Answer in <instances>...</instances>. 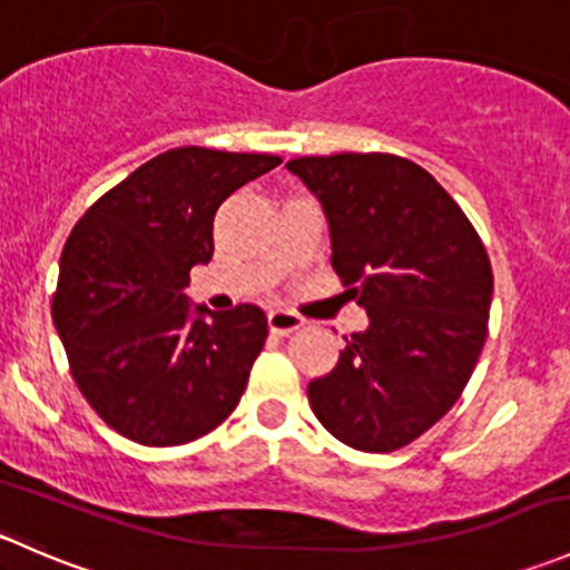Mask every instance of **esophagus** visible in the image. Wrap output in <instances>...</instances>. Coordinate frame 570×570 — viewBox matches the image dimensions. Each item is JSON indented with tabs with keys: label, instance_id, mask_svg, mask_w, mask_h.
I'll return each mask as SVG.
<instances>
[{
	"label": "esophagus",
	"instance_id": "1",
	"mask_svg": "<svg viewBox=\"0 0 570 570\" xmlns=\"http://www.w3.org/2000/svg\"><path fill=\"white\" fill-rule=\"evenodd\" d=\"M267 325L275 336H286V333L292 331H301V327L306 325V320L295 312H286V308H273V312L267 314Z\"/></svg>",
	"mask_w": 570,
	"mask_h": 570
}]
</instances>
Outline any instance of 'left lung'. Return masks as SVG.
Returning <instances> with one entry per match:
<instances>
[{
	"mask_svg": "<svg viewBox=\"0 0 570 570\" xmlns=\"http://www.w3.org/2000/svg\"><path fill=\"white\" fill-rule=\"evenodd\" d=\"M331 228V264L370 317L338 364L308 383L322 428L361 452H394L433 428L474 372L493 273L474 226L424 168L394 154L286 163Z\"/></svg>",
	"mask_w": 570,
	"mask_h": 570,
	"instance_id": "8db88e82",
	"label": "left lung"
}]
</instances>
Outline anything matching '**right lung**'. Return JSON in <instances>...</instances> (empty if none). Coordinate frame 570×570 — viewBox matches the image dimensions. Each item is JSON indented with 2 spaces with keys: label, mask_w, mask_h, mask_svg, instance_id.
Instances as JSON below:
<instances>
[{
  "label": "right lung",
  "mask_w": 570,
  "mask_h": 570,
  "mask_svg": "<svg viewBox=\"0 0 570 570\" xmlns=\"http://www.w3.org/2000/svg\"><path fill=\"white\" fill-rule=\"evenodd\" d=\"M281 165L269 154L170 148L101 195L60 256L51 317L79 392L142 446L212 433L237 407L267 317L193 306L189 269L215 253L223 200Z\"/></svg>",
  "instance_id": "1"
}]
</instances>
